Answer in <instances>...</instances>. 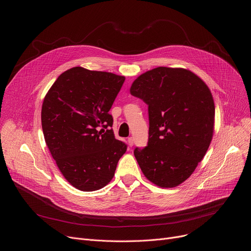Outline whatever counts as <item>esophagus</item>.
<instances>
[{
    "mask_svg": "<svg viewBox=\"0 0 251 251\" xmlns=\"http://www.w3.org/2000/svg\"><path fill=\"white\" fill-rule=\"evenodd\" d=\"M128 146L129 147H132L133 145H134V140H133V138L132 137H130V138H128Z\"/></svg>",
    "mask_w": 251,
    "mask_h": 251,
    "instance_id": "34e87169",
    "label": "esophagus"
}]
</instances>
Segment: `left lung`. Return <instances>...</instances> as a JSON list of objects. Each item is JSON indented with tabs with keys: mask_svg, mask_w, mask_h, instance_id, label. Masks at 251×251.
<instances>
[{
	"mask_svg": "<svg viewBox=\"0 0 251 251\" xmlns=\"http://www.w3.org/2000/svg\"><path fill=\"white\" fill-rule=\"evenodd\" d=\"M130 93L149 106V141L135 158L154 185L170 189L191 176L214 130V102L205 82L182 67H156L139 75Z\"/></svg>",
	"mask_w": 251,
	"mask_h": 251,
	"instance_id": "8db88e82",
	"label": "left lung"
}]
</instances>
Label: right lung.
Returning a JSON list of instances; mask_svg holds the SVG:
<instances>
[{"mask_svg":"<svg viewBox=\"0 0 251 251\" xmlns=\"http://www.w3.org/2000/svg\"><path fill=\"white\" fill-rule=\"evenodd\" d=\"M125 76L81 66L62 73L46 94L42 127L47 146L65 180L97 191L114 176L127 146L115 139L108 113Z\"/></svg>","mask_w":251,"mask_h":251,"instance_id":"1","label":"right lung"}]
</instances>
